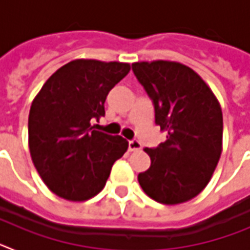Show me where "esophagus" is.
Masks as SVG:
<instances>
[{
	"label": "esophagus",
	"instance_id": "1",
	"mask_svg": "<svg viewBox=\"0 0 250 250\" xmlns=\"http://www.w3.org/2000/svg\"><path fill=\"white\" fill-rule=\"evenodd\" d=\"M141 149L140 141L136 140V139H132L129 141V150L130 151H139Z\"/></svg>",
	"mask_w": 250,
	"mask_h": 250
}]
</instances>
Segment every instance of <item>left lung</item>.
Segmentation results:
<instances>
[{
  "instance_id": "left-lung-1",
  "label": "left lung",
  "mask_w": 250,
  "mask_h": 250,
  "mask_svg": "<svg viewBox=\"0 0 250 250\" xmlns=\"http://www.w3.org/2000/svg\"><path fill=\"white\" fill-rule=\"evenodd\" d=\"M134 75L151 99L155 124L167 140L145 147L151 165L138 175L143 190L161 204L193 199L208 185L222 154L223 114L209 86L173 61L135 62Z\"/></svg>"
}]
</instances>
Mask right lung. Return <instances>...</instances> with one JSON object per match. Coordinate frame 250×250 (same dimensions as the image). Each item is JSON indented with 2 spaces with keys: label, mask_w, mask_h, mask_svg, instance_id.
Wrapping results in <instances>:
<instances>
[{
  "label": "right lung",
  "mask_w": 250,
  "mask_h": 250,
  "mask_svg": "<svg viewBox=\"0 0 250 250\" xmlns=\"http://www.w3.org/2000/svg\"><path fill=\"white\" fill-rule=\"evenodd\" d=\"M129 71V63L74 60L51 75L32 101L31 158L60 198L83 202L100 193L127 150L126 139L94 130L91 123L105 116L106 96Z\"/></svg>",
  "instance_id": "obj_1"
}]
</instances>
